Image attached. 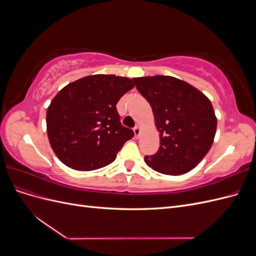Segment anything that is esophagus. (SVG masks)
<instances>
[{"mask_svg": "<svg viewBox=\"0 0 256 256\" xmlns=\"http://www.w3.org/2000/svg\"><path fill=\"white\" fill-rule=\"evenodd\" d=\"M134 132L136 138H138V136H140V132H141V128H140V126L136 125V126L134 128Z\"/></svg>", "mask_w": 256, "mask_h": 256, "instance_id": "34e87169", "label": "esophagus"}]
</instances>
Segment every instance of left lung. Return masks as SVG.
<instances>
[{"label":"left lung","instance_id":"obj_1","mask_svg":"<svg viewBox=\"0 0 256 256\" xmlns=\"http://www.w3.org/2000/svg\"><path fill=\"white\" fill-rule=\"evenodd\" d=\"M150 102L159 131V150L145 156L146 164L166 175L194 168L210 150L216 130L212 104L191 84L170 76L134 78Z\"/></svg>","mask_w":256,"mask_h":256}]
</instances>
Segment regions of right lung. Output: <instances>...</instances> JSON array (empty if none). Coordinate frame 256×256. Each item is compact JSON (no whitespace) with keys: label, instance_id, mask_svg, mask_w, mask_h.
<instances>
[{"label":"right lung","instance_id":"right-lung-1","mask_svg":"<svg viewBox=\"0 0 256 256\" xmlns=\"http://www.w3.org/2000/svg\"><path fill=\"white\" fill-rule=\"evenodd\" d=\"M134 84L126 76H88L67 84L47 110V134L58 158L78 171L112 164L134 131L122 126L116 110Z\"/></svg>","mask_w":256,"mask_h":256}]
</instances>
